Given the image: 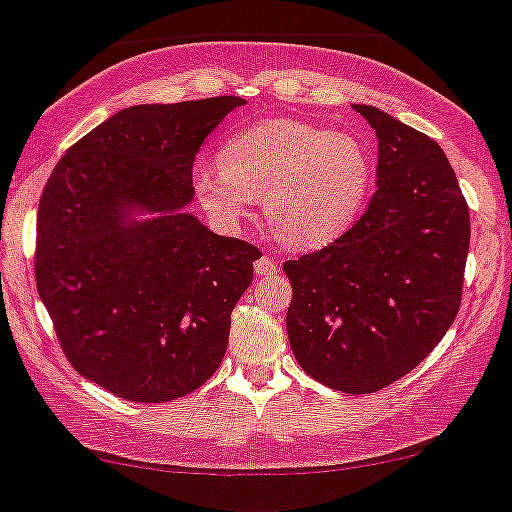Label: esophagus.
I'll return each instance as SVG.
<instances>
[{
    "label": "esophagus",
    "instance_id": "34e87169",
    "mask_svg": "<svg viewBox=\"0 0 512 512\" xmlns=\"http://www.w3.org/2000/svg\"><path fill=\"white\" fill-rule=\"evenodd\" d=\"M279 265L272 260V257L262 255L260 260H255V274H260V277H267V274H277Z\"/></svg>",
    "mask_w": 512,
    "mask_h": 512
}]
</instances>
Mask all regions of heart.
Here are the masks:
<instances>
[{"instance_id": "heart-1", "label": "heart", "mask_w": 512, "mask_h": 512, "mask_svg": "<svg viewBox=\"0 0 512 512\" xmlns=\"http://www.w3.org/2000/svg\"><path fill=\"white\" fill-rule=\"evenodd\" d=\"M373 174V154L360 137L279 117L233 134L215 164L198 166L193 186L220 223H238L262 198L279 240L319 250L358 220Z\"/></svg>"}]
</instances>
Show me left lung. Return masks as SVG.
<instances>
[{
	"instance_id": "8db88e82",
	"label": "left lung",
	"mask_w": 512,
	"mask_h": 512,
	"mask_svg": "<svg viewBox=\"0 0 512 512\" xmlns=\"http://www.w3.org/2000/svg\"><path fill=\"white\" fill-rule=\"evenodd\" d=\"M378 137V191L348 233L284 262L294 358L333 390L368 395L417 368L454 324L469 255V206L427 134L353 105Z\"/></svg>"
}]
</instances>
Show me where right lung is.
Returning a JSON list of instances; mask_svg holds the SVG:
<instances>
[{
  "label": "right lung",
  "instance_id": "1",
  "mask_svg": "<svg viewBox=\"0 0 512 512\" xmlns=\"http://www.w3.org/2000/svg\"><path fill=\"white\" fill-rule=\"evenodd\" d=\"M235 95L134 105L73 144L41 193L36 289L83 378L132 402L201 387L260 250L193 213V159Z\"/></svg>",
  "mask_w": 512,
  "mask_h": 512
}]
</instances>
